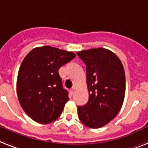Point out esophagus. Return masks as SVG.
<instances>
[{
  "label": "esophagus",
  "instance_id": "1",
  "mask_svg": "<svg viewBox=\"0 0 148 148\" xmlns=\"http://www.w3.org/2000/svg\"><path fill=\"white\" fill-rule=\"evenodd\" d=\"M74 91H75V88H74V87L71 88V89H70V95H73V94H74Z\"/></svg>",
  "mask_w": 148,
  "mask_h": 148
}]
</instances>
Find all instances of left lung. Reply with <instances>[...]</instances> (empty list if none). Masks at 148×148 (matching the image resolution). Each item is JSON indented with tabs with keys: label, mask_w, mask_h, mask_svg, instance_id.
<instances>
[{
	"label": "left lung",
	"mask_w": 148,
	"mask_h": 148,
	"mask_svg": "<svg viewBox=\"0 0 148 148\" xmlns=\"http://www.w3.org/2000/svg\"><path fill=\"white\" fill-rule=\"evenodd\" d=\"M86 66L89 98L78 107L79 119L91 128H99L114 119L122 106L125 94V74L121 60L104 48L77 52Z\"/></svg>",
	"instance_id": "obj_1"
}]
</instances>
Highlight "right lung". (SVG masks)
Segmentation results:
<instances>
[{
    "mask_svg": "<svg viewBox=\"0 0 148 148\" xmlns=\"http://www.w3.org/2000/svg\"><path fill=\"white\" fill-rule=\"evenodd\" d=\"M75 57L73 52L45 46L34 48L19 69L16 92L23 111L40 124L53 122L69 101L59 69Z\"/></svg>",
    "mask_w": 148,
    "mask_h": 148,
    "instance_id": "add662e5",
    "label": "right lung"
}]
</instances>
